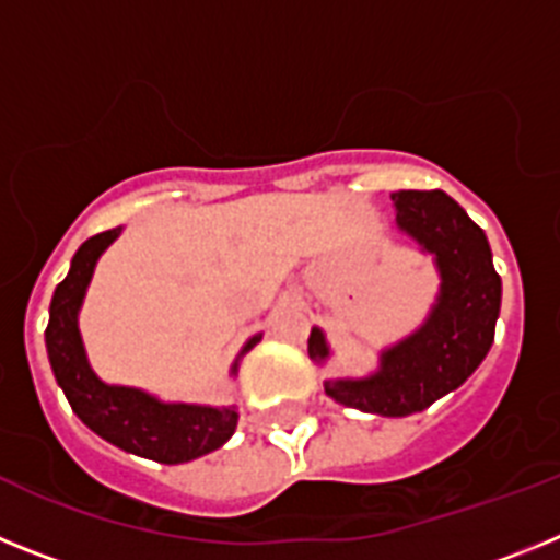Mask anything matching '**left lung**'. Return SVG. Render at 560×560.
I'll list each match as a JSON object with an SVG mask.
<instances>
[{
	"mask_svg": "<svg viewBox=\"0 0 560 560\" xmlns=\"http://www.w3.org/2000/svg\"><path fill=\"white\" fill-rule=\"evenodd\" d=\"M393 201L398 230L434 257L438 300L415 334L381 350L373 375L330 378L325 393L350 409L407 418L457 389L482 364L493 345L502 280L493 269L488 237L452 196L443 190H398ZM308 355L316 364L330 355L319 328H311Z\"/></svg>",
	"mask_w": 560,
	"mask_h": 560,
	"instance_id": "8db88e82",
	"label": "left lung"
}]
</instances>
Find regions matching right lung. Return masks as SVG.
Wrapping results in <instances>:
<instances>
[{"instance_id":"add662e5","label":"right lung","mask_w":560,"mask_h":560,"mask_svg":"<svg viewBox=\"0 0 560 560\" xmlns=\"http://www.w3.org/2000/svg\"><path fill=\"white\" fill-rule=\"evenodd\" d=\"M122 226H114L83 241L72 257L69 275L58 283L44 330L49 364L72 412L112 446L165 465L190 463L221 448L232 438L237 427L235 407L165 404L142 389L106 384L89 368L83 350L78 311L86 296L89 280L95 275L97 257L117 241ZM257 341L260 336H252L241 355L255 348ZM237 359L232 364V375L237 373Z\"/></svg>"}]
</instances>
